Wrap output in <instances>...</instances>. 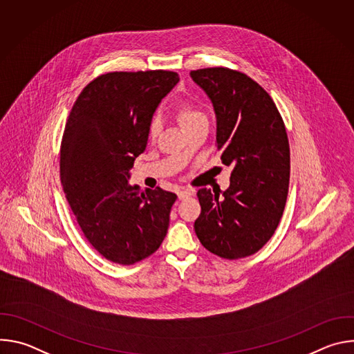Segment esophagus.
Wrapping results in <instances>:
<instances>
[{"mask_svg":"<svg viewBox=\"0 0 354 354\" xmlns=\"http://www.w3.org/2000/svg\"><path fill=\"white\" fill-rule=\"evenodd\" d=\"M194 194V190L193 189H183V190H179L178 192V197L180 198V200H185V198H187V197H190V196H193Z\"/></svg>","mask_w":354,"mask_h":354,"instance_id":"esophagus-1","label":"esophagus"}]
</instances>
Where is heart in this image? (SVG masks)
<instances>
[{
  "label": "heart",
  "instance_id": "heart-1",
  "mask_svg": "<svg viewBox=\"0 0 354 354\" xmlns=\"http://www.w3.org/2000/svg\"><path fill=\"white\" fill-rule=\"evenodd\" d=\"M178 115H179V119H180L185 130L197 123L207 122V116H206L205 111L190 102H183L178 109ZM161 127H162V123H161L160 115H154L148 123V137L156 138L160 134Z\"/></svg>",
  "mask_w": 354,
  "mask_h": 354
}]
</instances>
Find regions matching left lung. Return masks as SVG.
Segmentation results:
<instances>
[{"mask_svg":"<svg viewBox=\"0 0 354 354\" xmlns=\"http://www.w3.org/2000/svg\"><path fill=\"white\" fill-rule=\"evenodd\" d=\"M217 115V149L232 168L230 187L198 189L197 238L212 254L236 261L257 254L274 234L288 194L290 145L270 95L246 74L212 67L190 71Z\"/></svg>","mask_w":354,"mask_h":354,"instance_id":"obj_1","label":"left lung"}]
</instances>
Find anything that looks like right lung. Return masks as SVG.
<instances>
[{
    "mask_svg": "<svg viewBox=\"0 0 354 354\" xmlns=\"http://www.w3.org/2000/svg\"><path fill=\"white\" fill-rule=\"evenodd\" d=\"M179 75L168 70L115 71L96 77L77 97L60 147L68 205L92 248L123 266L161 246L178 196L140 190L129 169L144 153L148 123Z\"/></svg>",
    "mask_w": 354,
    "mask_h": 354,
    "instance_id": "add662e5",
    "label": "right lung"
}]
</instances>
